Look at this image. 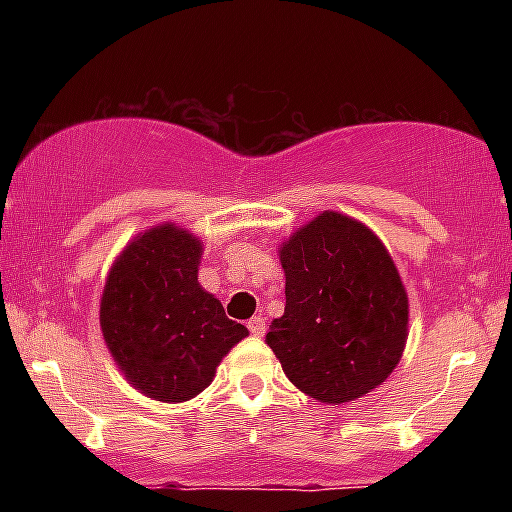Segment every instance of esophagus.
Segmentation results:
<instances>
[{
  "instance_id": "obj_1",
  "label": "esophagus",
  "mask_w": 512,
  "mask_h": 512,
  "mask_svg": "<svg viewBox=\"0 0 512 512\" xmlns=\"http://www.w3.org/2000/svg\"><path fill=\"white\" fill-rule=\"evenodd\" d=\"M248 327H250V332L255 334V337H262V334H264V317L262 315H255L248 322Z\"/></svg>"
}]
</instances>
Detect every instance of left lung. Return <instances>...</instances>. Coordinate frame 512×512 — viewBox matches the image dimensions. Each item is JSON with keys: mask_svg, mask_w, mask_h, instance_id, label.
Masks as SVG:
<instances>
[{"mask_svg": "<svg viewBox=\"0 0 512 512\" xmlns=\"http://www.w3.org/2000/svg\"><path fill=\"white\" fill-rule=\"evenodd\" d=\"M284 315L264 342L286 378L322 404L383 385L409 337V298L395 260L366 223L322 211L281 243Z\"/></svg>", "mask_w": 512, "mask_h": 512, "instance_id": "left-lung-1", "label": "left lung"}]
</instances>
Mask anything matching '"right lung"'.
I'll return each instance as SVG.
<instances>
[{
	"label": "right lung",
	"mask_w": 512,
	"mask_h": 512,
	"mask_svg": "<svg viewBox=\"0 0 512 512\" xmlns=\"http://www.w3.org/2000/svg\"><path fill=\"white\" fill-rule=\"evenodd\" d=\"M204 245L158 223L115 257L101 296V332L115 366L156 402H187L211 385L221 358L248 337L197 281Z\"/></svg>",
	"instance_id": "1"
}]
</instances>
